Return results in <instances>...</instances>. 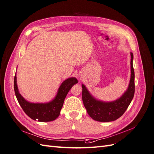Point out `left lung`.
Returning a JSON list of instances; mask_svg holds the SVG:
<instances>
[{
    "label": "left lung",
    "mask_w": 154,
    "mask_h": 154,
    "mask_svg": "<svg viewBox=\"0 0 154 154\" xmlns=\"http://www.w3.org/2000/svg\"><path fill=\"white\" fill-rule=\"evenodd\" d=\"M131 76L129 85L127 90L116 100L110 102L98 100L93 97L84 84L82 85V98L84 106L88 115L94 120L101 122L115 121L123 115L130 105L135 91L134 70L132 64L134 56L132 52H131Z\"/></svg>",
    "instance_id": "obj_1"
}]
</instances>
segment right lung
<instances>
[{
  "instance_id": "add662e5",
  "label": "right lung",
  "mask_w": 154,
  "mask_h": 154,
  "mask_svg": "<svg viewBox=\"0 0 154 154\" xmlns=\"http://www.w3.org/2000/svg\"><path fill=\"white\" fill-rule=\"evenodd\" d=\"M77 82V79L75 77L67 79L61 84L56 97L52 101L45 103H31L23 98L18 90L16 74L14 78V90L20 106L29 117L34 120L47 122L56 120L59 116L68 91Z\"/></svg>"
}]
</instances>
